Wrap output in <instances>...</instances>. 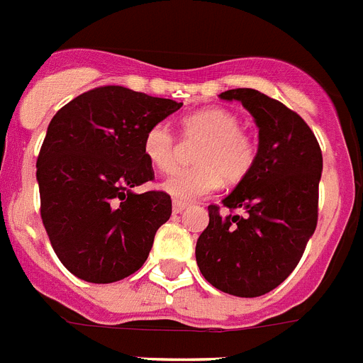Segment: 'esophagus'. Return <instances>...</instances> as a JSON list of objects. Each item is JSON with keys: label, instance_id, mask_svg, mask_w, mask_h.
I'll use <instances>...</instances> for the list:
<instances>
[{"label": "esophagus", "instance_id": "1", "mask_svg": "<svg viewBox=\"0 0 363 363\" xmlns=\"http://www.w3.org/2000/svg\"><path fill=\"white\" fill-rule=\"evenodd\" d=\"M185 209H187V203L185 202H179V200H174V202H172V211H174L176 215L184 213Z\"/></svg>", "mask_w": 363, "mask_h": 363}]
</instances>
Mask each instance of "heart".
Instances as JSON below:
<instances>
[{
  "mask_svg": "<svg viewBox=\"0 0 363 363\" xmlns=\"http://www.w3.org/2000/svg\"><path fill=\"white\" fill-rule=\"evenodd\" d=\"M182 139L198 141L191 169L170 172L161 189L174 200L185 202L211 193L218 182L235 184L247 174L255 160V145L244 132L240 117L225 108H202L182 119ZM143 154L154 169L165 172L174 167L178 143L165 125L148 128Z\"/></svg>",
  "mask_w": 363,
  "mask_h": 363,
  "instance_id": "b5f03b06",
  "label": "heart"
}]
</instances>
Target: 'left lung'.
I'll use <instances>...</instances> for the list:
<instances>
[{"label":"left lung","instance_id":"left-lung-1","mask_svg":"<svg viewBox=\"0 0 363 363\" xmlns=\"http://www.w3.org/2000/svg\"><path fill=\"white\" fill-rule=\"evenodd\" d=\"M259 128L252 169L222 200L209 206V225L198 237L196 262L215 288L238 297L264 296L292 274L318 224L323 157L305 121L283 102L252 88L228 89Z\"/></svg>","mask_w":363,"mask_h":363}]
</instances>
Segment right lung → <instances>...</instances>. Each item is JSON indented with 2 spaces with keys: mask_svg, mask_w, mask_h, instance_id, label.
<instances>
[{
  "mask_svg": "<svg viewBox=\"0 0 363 363\" xmlns=\"http://www.w3.org/2000/svg\"><path fill=\"white\" fill-rule=\"evenodd\" d=\"M182 104L104 86L49 123L36 161L40 213L57 257L82 281L116 283L147 261L172 202L161 191L134 193L154 178L143 139Z\"/></svg>",
  "mask_w": 363,
  "mask_h": 363,
  "instance_id": "add662e5",
  "label": "right lung"
}]
</instances>
